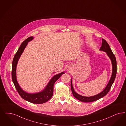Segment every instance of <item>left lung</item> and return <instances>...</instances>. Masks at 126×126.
Instances as JSON below:
<instances>
[{
    "mask_svg": "<svg viewBox=\"0 0 126 126\" xmlns=\"http://www.w3.org/2000/svg\"><path fill=\"white\" fill-rule=\"evenodd\" d=\"M99 50L105 52L106 54L108 56L109 59H110L112 65V73L111 75L110 79L106 86V88L104 89V90L102 91L100 93L96 94L94 96H85L79 95L77 93H76L74 90L73 84H72V79L71 80V88L73 96L75 97L79 101H81L83 102H92L95 101L97 100L103 96H106L109 91L114 81L115 80L116 77V73H117V62H116V58L113 53H112L111 50V48L109 46L108 44L107 43L105 39H102V46L99 49Z\"/></svg>",
    "mask_w": 126,
    "mask_h": 126,
    "instance_id": "1",
    "label": "left lung"
}]
</instances>
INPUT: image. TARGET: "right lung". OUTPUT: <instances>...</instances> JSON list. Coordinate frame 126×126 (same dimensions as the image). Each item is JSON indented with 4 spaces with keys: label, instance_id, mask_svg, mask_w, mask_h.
I'll return each instance as SVG.
<instances>
[{
    "label": "right lung",
    "instance_id": "right-lung-1",
    "mask_svg": "<svg viewBox=\"0 0 126 126\" xmlns=\"http://www.w3.org/2000/svg\"><path fill=\"white\" fill-rule=\"evenodd\" d=\"M34 37L30 36L21 44L18 50H17L16 53L12 63V77L13 82L15 86L16 90L19 93L20 96L24 100L30 102L33 104H41L46 102L50 100L53 93V85L56 81H57L62 76V75L65 74L64 72H61L60 73L57 74L53 76L49 81L48 82L47 85L45 88L41 91L30 93L26 92L20 87L19 85L16 76V68L18 62V61L20 58V56L22 54L24 50H25L26 46L28 44V43L31 41L33 40Z\"/></svg>",
    "mask_w": 126,
    "mask_h": 126
}]
</instances>
